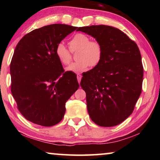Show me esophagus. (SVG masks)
<instances>
[{
  "instance_id": "obj_1",
  "label": "esophagus",
  "mask_w": 160,
  "mask_h": 160,
  "mask_svg": "<svg viewBox=\"0 0 160 160\" xmlns=\"http://www.w3.org/2000/svg\"><path fill=\"white\" fill-rule=\"evenodd\" d=\"M81 78H82V75H81L80 74H77V79H78V82H80Z\"/></svg>"
}]
</instances>
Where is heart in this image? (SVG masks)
Listing matches in <instances>:
<instances>
[{"label": "heart", "mask_w": 160, "mask_h": 160, "mask_svg": "<svg viewBox=\"0 0 160 160\" xmlns=\"http://www.w3.org/2000/svg\"><path fill=\"white\" fill-rule=\"evenodd\" d=\"M70 48L72 51H78V61L68 66V72H80L85 71L90 66H98L102 58V45L97 41H90L88 35L82 33L75 34L69 41ZM55 53L58 60L62 64L68 65L71 60V54L63 43H59L56 47Z\"/></svg>", "instance_id": "1"}]
</instances>
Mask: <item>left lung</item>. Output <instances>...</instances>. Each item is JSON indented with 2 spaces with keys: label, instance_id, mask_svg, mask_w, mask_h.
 Segmentation results:
<instances>
[{
  "label": "left lung",
  "instance_id": "left-lung-1",
  "mask_svg": "<svg viewBox=\"0 0 160 160\" xmlns=\"http://www.w3.org/2000/svg\"><path fill=\"white\" fill-rule=\"evenodd\" d=\"M102 45L101 62L82 75L88 113L94 123L112 127L131 114L142 91L143 67L135 42L120 29L107 25L78 28Z\"/></svg>",
  "mask_w": 160,
  "mask_h": 160
}]
</instances>
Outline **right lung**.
Masks as SVG:
<instances>
[{"mask_svg":"<svg viewBox=\"0 0 160 160\" xmlns=\"http://www.w3.org/2000/svg\"><path fill=\"white\" fill-rule=\"evenodd\" d=\"M76 27L53 24L34 29L16 46L10 63L11 92L27 120L49 127L58 123L66 102L79 88L76 74L65 72L57 44Z\"/></svg>","mask_w":160,"mask_h":160,"instance_id":"1","label":"right lung"}]
</instances>
